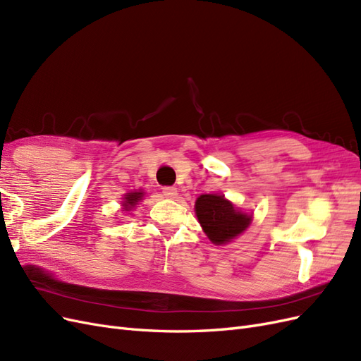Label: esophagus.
Returning a JSON list of instances; mask_svg holds the SVG:
<instances>
[{"mask_svg": "<svg viewBox=\"0 0 361 361\" xmlns=\"http://www.w3.org/2000/svg\"><path fill=\"white\" fill-rule=\"evenodd\" d=\"M162 194L166 195L167 199H176V195H178V190L174 188V187H164V188H162Z\"/></svg>", "mask_w": 361, "mask_h": 361, "instance_id": "obj_1", "label": "esophagus"}]
</instances>
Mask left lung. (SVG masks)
I'll return each mask as SVG.
<instances>
[{"label": "left lung", "mask_w": 361, "mask_h": 361, "mask_svg": "<svg viewBox=\"0 0 361 361\" xmlns=\"http://www.w3.org/2000/svg\"><path fill=\"white\" fill-rule=\"evenodd\" d=\"M194 209L203 232L215 245L231 243L251 223V215L238 211L224 195L202 194Z\"/></svg>", "instance_id": "obj_1"}]
</instances>
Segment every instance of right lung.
<instances>
[{
	"label": "right lung",
	"mask_w": 361,
	"mask_h": 361,
	"mask_svg": "<svg viewBox=\"0 0 361 361\" xmlns=\"http://www.w3.org/2000/svg\"><path fill=\"white\" fill-rule=\"evenodd\" d=\"M145 192L143 191H133V192H128L125 194V199L122 202V206L125 211H133V207L143 199Z\"/></svg>",
	"instance_id": "add662e5"
}]
</instances>
